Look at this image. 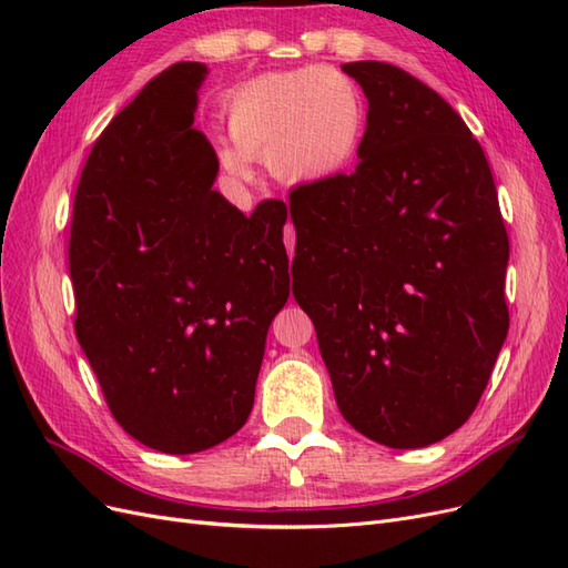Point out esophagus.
<instances>
[{"label":"esophagus","instance_id":"1","mask_svg":"<svg viewBox=\"0 0 568 568\" xmlns=\"http://www.w3.org/2000/svg\"><path fill=\"white\" fill-rule=\"evenodd\" d=\"M284 244H286V251H288V255H294V244H296V232H294V225H288L284 227Z\"/></svg>","mask_w":568,"mask_h":568}]
</instances>
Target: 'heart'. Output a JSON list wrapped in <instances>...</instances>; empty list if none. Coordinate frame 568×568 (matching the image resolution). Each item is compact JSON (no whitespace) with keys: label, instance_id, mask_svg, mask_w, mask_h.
Returning a JSON list of instances; mask_svg holds the SVG:
<instances>
[{"label":"heart","instance_id":"obj_1","mask_svg":"<svg viewBox=\"0 0 568 568\" xmlns=\"http://www.w3.org/2000/svg\"><path fill=\"white\" fill-rule=\"evenodd\" d=\"M367 109L363 92L329 65L257 75L227 101L230 144H217V163L232 182L251 178V163L267 159L284 182L317 184L351 165L363 144Z\"/></svg>","mask_w":568,"mask_h":568}]
</instances>
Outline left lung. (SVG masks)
<instances>
[{"instance_id": "8db88e82", "label": "left lung", "mask_w": 568, "mask_h": 568, "mask_svg": "<svg viewBox=\"0 0 568 568\" xmlns=\"http://www.w3.org/2000/svg\"><path fill=\"white\" fill-rule=\"evenodd\" d=\"M367 97L355 173L288 192L294 298L355 432L426 448L471 417L509 329V239L490 165L438 92L343 63Z\"/></svg>"}]
</instances>
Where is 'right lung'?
Wrapping results in <instances>:
<instances>
[{
	"mask_svg": "<svg viewBox=\"0 0 568 568\" xmlns=\"http://www.w3.org/2000/svg\"><path fill=\"white\" fill-rule=\"evenodd\" d=\"M205 73L196 61L165 68L101 132L68 244L75 334L111 415L168 455L209 450L246 424L288 298L284 201L244 215L213 189L215 149L192 128Z\"/></svg>",
	"mask_w": 568,
	"mask_h": 568,
	"instance_id": "add662e5",
	"label": "right lung"
}]
</instances>
